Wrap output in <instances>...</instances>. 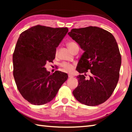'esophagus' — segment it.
<instances>
[{"label":"esophagus","mask_w":132,"mask_h":132,"mask_svg":"<svg viewBox=\"0 0 132 132\" xmlns=\"http://www.w3.org/2000/svg\"><path fill=\"white\" fill-rule=\"evenodd\" d=\"M68 77L69 78H71V77H73V76L71 75V74H70V73H69V74H68Z\"/></svg>","instance_id":"34e87169"}]
</instances>
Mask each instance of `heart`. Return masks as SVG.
I'll use <instances>...</instances> for the list:
<instances>
[{"label":"heart","mask_w":132,"mask_h":132,"mask_svg":"<svg viewBox=\"0 0 132 132\" xmlns=\"http://www.w3.org/2000/svg\"><path fill=\"white\" fill-rule=\"evenodd\" d=\"M67 46H68V48L71 51H72L73 49L76 47V46H78L77 44L76 43H75V42H68V43L67 44ZM61 67L64 71H71L73 68V66L72 64L70 63H67V62H63V63H62L61 64Z\"/></svg>","instance_id":"heart-1"}]
</instances>
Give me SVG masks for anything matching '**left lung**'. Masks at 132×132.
<instances>
[{"label":"left lung","instance_id":"obj_1","mask_svg":"<svg viewBox=\"0 0 132 132\" xmlns=\"http://www.w3.org/2000/svg\"><path fill=\"white\" fill-rule=\"evenodd\" d=\"M68 35L84 51L76 70L79 84L73 91L78 101L88 106L104 103L119 80L121 56L117 41L108 31L97 27L73 28ZM90 71L88 79L84 76Z\"/></svg>","mask_w":132,"mask_h":132}]
</instances>
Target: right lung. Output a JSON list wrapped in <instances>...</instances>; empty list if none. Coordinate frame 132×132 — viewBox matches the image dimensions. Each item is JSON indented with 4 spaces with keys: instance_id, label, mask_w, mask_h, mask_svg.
Wrapping results in <instances>:
<instances>
[{
    "instance_id": "obj_1",
    "label": "right lung",
    "mask_w": 132,
    "mask_h": 132,
    "mask_svg": "<svg viewBox=\"0 0 132 132\" xmlns=\"http://www.w3.org/2000/svg\"><path fill=\"white\" fill-rule=\"evenodd\" d=\"M68 28L37 25L20 35L13 55V76L24 99L35 105L45 104L55 97L68 78L66 73L46 70V62L55 57L56 48Z\"/></svg>"
}]
</instances>
